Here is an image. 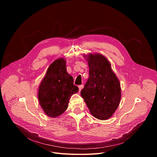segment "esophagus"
Masks as SVG:
<instances>
[{
  "mask_svg": "<svg viewBox=\"0 0 157 157\" xmlns=\"http://www.w3.org/2000/svg\"><path fill=\"white\" fill-rule=\"evenodd\" d=\"M78 88H79V92H81V90L83 88V85H79V86H78Z\"/></svg>",
  "mask_w": 157,
  "mask_h": 157,
  "instance_id": "obj_1",
  "label": "esophagus"
}]
</instances>
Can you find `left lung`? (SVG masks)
<instances>
[{
  "mask_svg": "<svg viewBox=\"0 0 157 157\" xmlns=\"http://www.w3.org/2000/svg\"><path fill=\"white\" fill-rule=\"evenodd\" d=\"M88 56L89 78L81 91V95L94 117L108 119L120 102V81L105 56L100 54Z\"/></svg>",
  "mask_w": 157,
  "mask_h": 157,
  "instance_id": "8db88e82",
  "label": "left lung"
}]
</instances>
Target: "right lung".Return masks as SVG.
I'll return each instance as SVG.
<instances>
[{"label":"right lung","instance_id":"1","mask_svg":"<svg viewBox=\"0 0 157 157\" xmlns=\"http://www.w3.org/2000/svg\"><path fill=\"white\" fill-rule=\"evenodd\" d=\"M73 78L66 71V62L61 58L48 67L46 76L39 86L38 99L48 116H60L68 108L69 98L78 92Z\"/></svg>","mask_w":157,"mask_h":157}]
</instances>
